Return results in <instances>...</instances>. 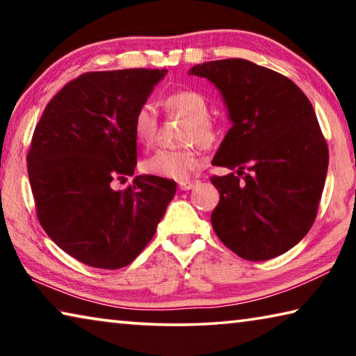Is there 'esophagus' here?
<instances>
[{"mask_svg":"<svg viewBox=\"0 0 356 356\" xmlns=\"http://www.w3.org/2000/svg\"><path fill=\"white\" fill-rule=\"evenodd\" d=\"M197 182L196 180H182V182H179V188L182 191H188L191 190L193 186H195Z\"/></svg>","mask_w":356,"mask_h":356,"instance_id":"esophagus-1","label":"esophagus"}]
</instances>
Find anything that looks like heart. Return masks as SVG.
I'll return each mask as SVG.
<instances>
[{
  "mask_svg": "<svg viewBox=\"0 0 356 356\" xmlns=\"http://www.w3.org/2000/svg\"><path fill=\"white\" fill-rule=\"evenodd\" d=\"M165 110L188 119L182 134V143H195L200 147H210L216 140V130L209 120V102L196 91H176L163 99ZM135 141L144 147L154 143L156 134V111L150 104L138 108L131 124ZM200 165V156L191 147L161 149L143 161V171L154 177L185 180Z\"/></svg>",
  "mask_w": 356,
  "mask_h": 356,
  "instance_id": "1",
  "label": "heart"
}]
</instances>
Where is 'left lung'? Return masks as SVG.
<instances>
[{
	"label": "left lung",
	"mask_w": 356,
	"mask_h": 356,
	"mask_svg": "<svg viewBox=\"0 0 356 356\" xmlns=\"http://www.w3.org/2000/svg\"><path fill=\"white\" fill-rule=\"evenodd\" d=\"M188 74L215 84L232 124L212 160L237 170L210 179L220 191L215 234L246 261L282 254L308 234L327 179L314 108L292 80L246 59L197 64Z\"/></svg>",
	"instance_id": "left-lung-1"
}]
</instances>
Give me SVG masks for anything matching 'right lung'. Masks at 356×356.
<instances>
[{"label":"right lung","mask_w":356,"mask_h":356,"mask_svg":"<svg viewBox=\"0 0 356 356\" xmlns=\"http://www.w3.org/2000/svg\"><path fill=\"white\" fill-rule=\"evenodd\" d=\"M165 69L89 72L53 97L35 125L26 156L38 218L53 242L76 261L116 270L134 262L154 237L176 182L134 176L131 130Z\"/></svg>","instance_id":"1"}]
</instances>
